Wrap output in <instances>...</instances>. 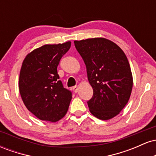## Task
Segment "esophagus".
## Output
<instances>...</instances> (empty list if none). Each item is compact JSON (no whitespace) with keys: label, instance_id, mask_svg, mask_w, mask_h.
Masks as SVG:
<instances>
[{"label":"esophagus","instance_id":"obj_1","mask_svg":"<svg viewBox=\"0 0 156 156\" xmlns=\"http://www.w3.org/2000/svg\"><path fill=\"white\" fill-rule=\"evenodd\" d=\"M73 91H74V92L77 93V92H78V86H76V87H73Z\"/></svg>","mask_w":156,"mask_h":156}]
</instances>
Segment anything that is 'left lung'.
I'll return each instance as SVG.
<instances>
[{"mask_svg": "<svg viewBox=\"0 0 156 156\" xmlns=\"http://www.w3.org/2000/svg\"><path fill=\"white\" fill-rule=\"evenodd\" d=\"M86 64L93 89L87 102L92 115L108 120L118 115L128 103L133 88V76L125 53L117 44L103 37L74 41Z\"/></svg>", "mask_w": 156, "mask_h": 156, "instance_id": "1", "label": "left lung"}]
</instances>
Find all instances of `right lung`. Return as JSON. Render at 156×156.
<instances>
[{"mask_svg": "<svg viewBox=\"0 0 156 156\" xmlns=\"http://www.w3.org/2000/svg\"><path fill=\"white\" fill-rule=\"evenodd\" d=\"M71 42L44 44L25 57L19 77V91L25 105L38 119L52 122L67 114L72 93L64 88L57 73Z\"/></svg>", "mask_w": 156, "mask_h": 156, "instance_id": "add662e5", "label": "right lung"}]
</instances>
